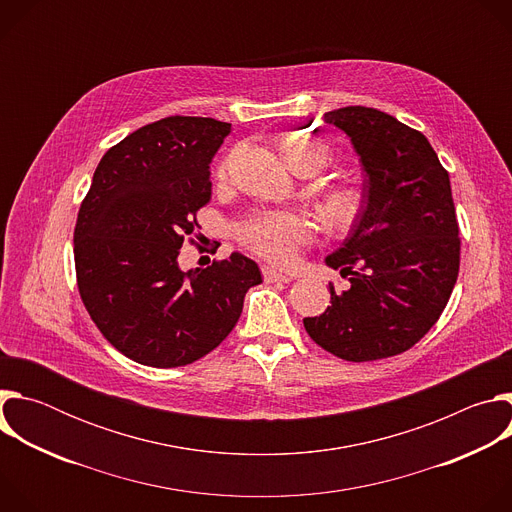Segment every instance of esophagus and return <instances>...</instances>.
<instances>
[{"instance_id":"34e87169","label":"esophagus","mask_w":512,"mask_h":512,"mask_svg":"<svg viewBox=\"0 0 512 512\" xmlns=\"http://www.w3.org/2000/svg\"><path fill=\"white\" fill-rule=\"evenodd\" d=\"M263 271V279L267 281V283H289L291 279V275H287V273H281V271H277V269H271V267H263L261 269Z\"/></svg>"}]
</instances>
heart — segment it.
Returning a JSON list of instances; mask_svg holds the SVG:
<instances>
[{"label": "heart", "instance_id": "b5f03b06", "mask_svg": "<svg viewBox=\"0 0 512 512\" xmlns=\"http://www.w3.org/2000/svg\"><path fill=\"white\" fill-rule=\"evenodd\" d=\"M285 158L296 170L328 160V148L322 141L298 139L285 145ZM229 160L221 164V174ZM324 208L336 225H348L358 212V194L354 190H334L326 196ZM314 239V223L300 210H259L237 225V241L253 255L273 263H294L300 251Z\"/></svg>", "mask_w": 512, "mask_h": 512}]
</instances>
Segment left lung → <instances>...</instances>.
<instances>
[{
    "label": "left lung",
    "instance_id": "left-lung-1",
    "mask_svg": "<svg viewBox=\"0 0 512 512\" xmlns=\"http://www.w3.org/2000/svg\"><path fill=\"white\" fill-rule=\"evenodd\" d=\"M324 121L350 137L367 180L350 235L326 257L350 275V287L338 294L330 283V306L304 326L342 360L389 358L429 332L456 285L460 229L450 176L421 131L379 109L342 107Z\"/></svg>",
    "mask_w": 512,
    "mask_h": 512
}]
</instances>
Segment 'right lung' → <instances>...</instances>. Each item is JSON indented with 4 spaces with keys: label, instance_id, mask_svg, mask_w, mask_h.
<instances>
[{
    "label": "right lung",
    "instance_id": "right-lung-1",
    "mask_svg": "<svg viewBox=\"0 0 512 512\" xmlns=\"http://www.w3.org/2000/svg\"><path fill=\"white\" fill-rule=\"evenodd\" d=\"M231 123L172 115L129 133L101 158L75 227L81 300L127 358L156 369L190 364L235 328L255 261L233 253L182 271L178 255L212 194L210 160ZM194 243V239H190Z\"/></svg>",
    "mask_w": 512,
    "mask_h": 512
}]
</instances>
